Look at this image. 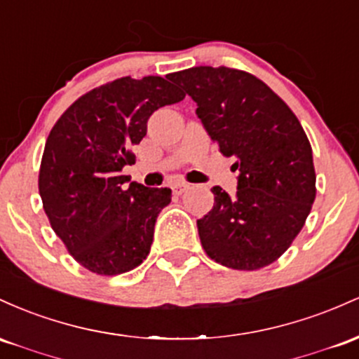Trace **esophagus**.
Listing matches in <instances>:
<instances>
[{
    "label": "esophagus",
    "instance_id": "1",
    "mask_svg": "<svg viewBox=\"0 0 359 359\" xmlns=\"http://www.w3.org/2000/svg\"><path fill=\"white\" fill-rule=\"evenodd\" d=\"M188 188H190V184L181 183V181H176V183L171 184V190H172V193H175V195H183V193L187 191Z\"/></svg>",
    "mask_w": 359,
    "mask_h": 359
}]
</instances>
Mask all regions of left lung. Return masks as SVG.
Masks as SVG:
<instances>
[{
  "mask_svg": "<svg viewBox=\"0 0 359 359\" xmlns=\"http://www.w3.org/2000/svg\"><path fill=\"white\" fill-rule=\"evenodd\" d=\"M172 78L239 171L236 196L213 187V208L196 220L205 252L241 271L275 263L299 236L317 191L312 147L299 118L251 72L200 66Z\"/></svg>",
  "mask_w": 359,
  "mask_h": 359,
  "instance_id": "1",
  "label": "left lung"
}]
</instances>
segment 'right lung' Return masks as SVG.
<instances>
[{"mask_svg": "<svg viewBox=\"0 0 359 359\" xmlns=\"http://www.w3.org/2000/svg\"><path fill=\"white\" fill-rule=\"evenodd\" d=\"M184 93L159 76L118 78L84 93L47 137L39 193L50 227L88 271L114 276L151 251L154 224L171 201L169 188H146L122 175L135 163L156 110Z\"/></svg>", "mask_w": 359, "mask_h": 359, "instance_id": "obj_1", "label": "right lung"}]
</instances>
